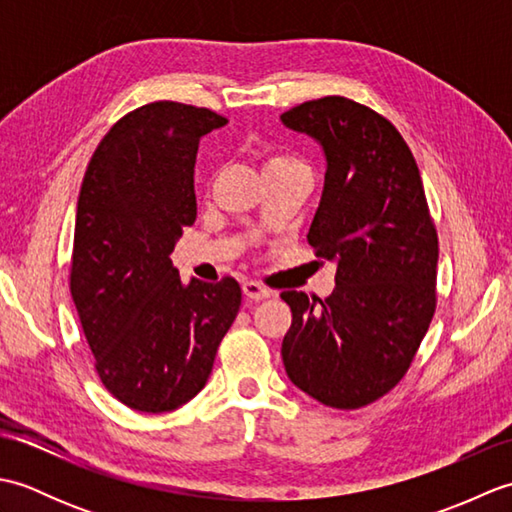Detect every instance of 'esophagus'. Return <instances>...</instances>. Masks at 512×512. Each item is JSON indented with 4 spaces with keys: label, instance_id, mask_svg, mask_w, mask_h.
Wrapping results in <instances>:
<instances>
[{
    "label": "esophagus",
    "instance_id": "34e87169",
    "mask_svg": "<svg viewBox=\"0 0 512 512\" xmlns=\"http://www.w3.org/2000/svg\"><path fill=\"white\" fill-rule=\"evenodd\" d=\"M242 290H244V295H246L248 299H253V301L273 297V290L266 288L264 284H259V281H255V279H248V281H244V284H242Z\"/></svg>",
    "mask_w": 512,
    "mask_h": 512
}]
</instances>
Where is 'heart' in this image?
Listing matches in <instances>:
<instances>
[{"mask_svg":"<svg viewBox=\"0 0 512 512\" xmlns=\"http://www.w3.org/2000/svg\"><path fill=\"white\" fill-rule=\"evenodd\" d=\"M299 158L284 154V151H268L264 158V169L275 171V169H286V167H299Z\"/></svg>","mask_w":512,"mask_h":512,"instance_id":"1","label":"heart"}]
</instances>
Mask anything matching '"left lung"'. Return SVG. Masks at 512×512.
<instances>
[{
  "label": "left lung",
  "mask_w": 512,
  "mask_h": 512,
  "mask_svg": "<svg viewBox=\"0 0 512 512\" xmlns=\"http://www.w3.org/2000/svg\"><path fill=\"white\" fill-rule=\"evenodd\" d=\"M328 160L308 244L336 262L328 299L284 290L292 325L288 378L334 409H361L394 389L436 312L438 231L405 138L383 114L323 96L281 114Z\"/></svg>",
  "instance_id": "8db88e82"
}]
</instances>
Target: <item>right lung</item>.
Returning a JSON list of instances; mask_svg holds the SVG:
<instances>
[{"instance_id": "obj_1", "label": "right lung", "mask_w": 512, "mask_h": 512, "mask_svg": "<svg viewBox=\"0 0 512 512\" xmlns=\"http://www.w3.org/2000/svg\"><path fill=\"white\" fill-rule=\"evenodd\" d=\"M224 123L206 107L147 103L112 125L85 169L70 292L96 374L134 411H171L198 394L242 306L233 277L184 286L169 257L198 215L200 138Z\"/></svg>"}]
</instances>
